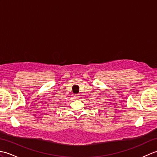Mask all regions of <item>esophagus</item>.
<instances>
[{"instance_id":"obj_1","label":"esophagus","mask_w":157,"mask_h":157,"mask_svg":"<svg viewBox=\"0 0 157 157\" xmlns=\"http://www.w3.org/2000/svg\"><path fill=\"white\" fill-rule=\"evenodd\" d=\"M75 97L76 98H78L79 97V94H75Z\"/></svg>"}]
</instances>
